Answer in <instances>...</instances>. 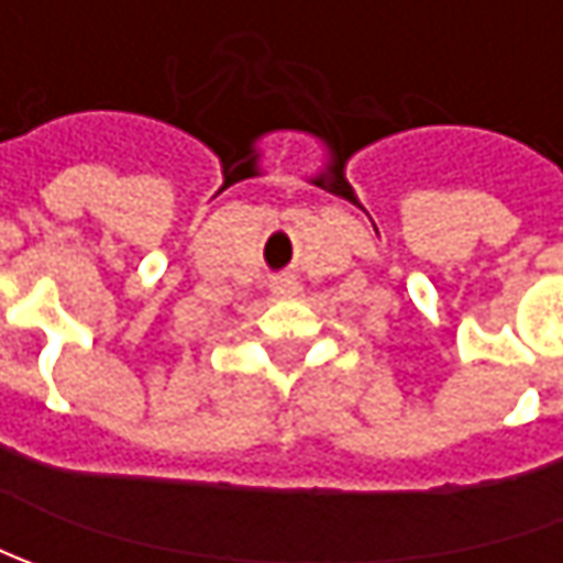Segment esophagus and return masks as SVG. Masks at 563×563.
<instances>
[{"label": "esophagus", "instance_id": "esophagus-1", "mask_svg": "<svg viewBox=\"0 0 563 563\" xmlns=\"http://www.w3.org/2000/svg\"><path fill=\"white\" fill-rule=\"evenodd\" d=\"M272 294H278V297H294V294L300 291V285H297V278L294 275H278V278H272Z\"/></svg>", "mask_w": 563, "mask_h": 563}]
</instances>
